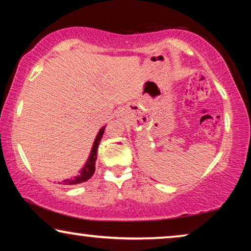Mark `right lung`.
Wrapping results in <instances>:
<instances>
[{
    "instance_id": "add662e5",
    "label": "right lung",
    "mask_w": 251,
    "mask_h": 251,
    "mask_svg": "<svg viewBox=\"0 0 251 251\" xmlns=\"http://www.w3.org/2000/svg\"><path fill=\"white\" fill-rule=\"evenodd\" d=\"M105 126H102V128L99 130V132L97 133V136H96V139H95V142H94V145H92L90 155H89L88 161H87V162H85L84 167L80 170V173H78V175H77L76 177L71 178V179L63 180V184L64 185H75V184L84 183V181H87L88 179H90V178L92 177V175L95 174L96 160H97V151H98L99 143H100V140L102 138V135H104Z\"/></svg>"
}]
</instances>
